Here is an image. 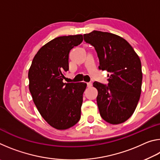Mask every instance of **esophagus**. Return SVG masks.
<instances>
[{"label":"esophagus","mask_w":160,"mask_h":160,"mask_svg":"<svg viewBox=\"0 0 160 160\" xmlns=\"http://www.w3.org/2000/svg\"><path fill=\"white\" fill-rule=\"evenodd\" d=\"M87 85H88V88H91L92 84V82H88L87 83Z\"/></svg>","instance_id":"1"}]
</instances>
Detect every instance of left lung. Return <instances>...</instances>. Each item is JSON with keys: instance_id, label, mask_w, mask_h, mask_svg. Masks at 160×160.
I'll return each mask as SVG.
<instances>
[{"instance_id": "1", "label": "left lung", "mask_w": 160, "mask_h": 160, "mask_svg": "<svg viewBox=\"0 0 160 160\" xmlns=\"http://www.w3.org/2000/svg\"><path fill=\"white\" fill-rule=\"evenodd\" d=\"M93 46L99 61V69L107 70L108 85L94 82L98 91L99 113L111 124L125 122L136 109L141 94V62L129 43L118 35L94 30L83 34Z\"/></svg>"}]
</instances>
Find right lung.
Instances as JSON below:
<instances>
[{"label":"right lung","instance_id":"right-lung-1","mask_svg":"<svg viewBox=\"0 0 160 160\" xmlns=\"http://www.w3.org/2000/svg\"><path fill=\"white\" fill-rule=\"evenodd\" d=\"M82 35L56 37L38 51L28 72L29 89L34 104L44 120L58 130L79 121L82 94L87 84L64 83L69 70L70 51L82 42Z\"/></svg>","mask_w":160,"mask_h":160}]
</instances>
